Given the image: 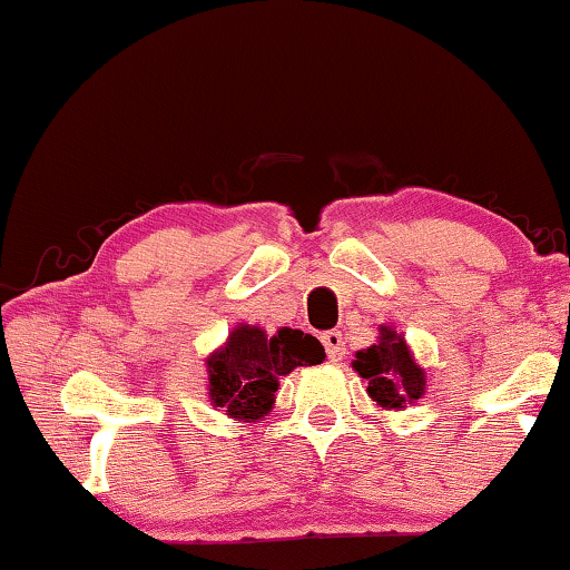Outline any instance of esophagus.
Wrapping results in <instances>:
<instances>
[{"label":"esophagus","mask_w":570,"mask_h":570,"mask_svg":"<svg viewBox=\"0 0 570 570\" xmlns=\"http://www.w3.org/2000/svg\"><path fill=\"white\" fill-rule=\"evenodd\" d=\"M323 346H325L327 358H331V362H341V358L346 356V343H343V335L338 331L323 333Z\"/></svg>","instance_id":"obj_1"}]
</instances>
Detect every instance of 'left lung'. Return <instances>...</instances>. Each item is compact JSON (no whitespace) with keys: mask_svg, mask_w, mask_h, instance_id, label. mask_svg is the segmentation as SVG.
<instances>
[{"mask_svg":"<svg viewBox=\"0 0 570 570\" xmlns=\"http://www.w3.org/2000/svg\"><path fill=\"white\" fill-rule=\"evenodd\" d=\"M354 368L366 380V392L380 407H400L419 403L426 392V372L415 364L407 343L390 325L380 327V341L356 351Z\"/></svg>","mask_w":570,"mask_h":570,"instance_id":"left-lung-1","label":"left lung"}]
</instances>
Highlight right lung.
<instances>
[{"label": "right lung", "mask_w": 570, "mask_h": 570, "mask_svg": "<svg viewBox=\"0 0 570 570\" xmlns=\"http://www.w3.org/2000/svg\"><path fill=\"white\" fill-rule=\"evenodd\" d=\"M325 362L315 335L282 327L276 335L255 325H237L227 343L206 358L208 397L235 421H258L274 407L278 380L296 366Z\"/></svg>", "instance_id": "1"}]
</instances>
